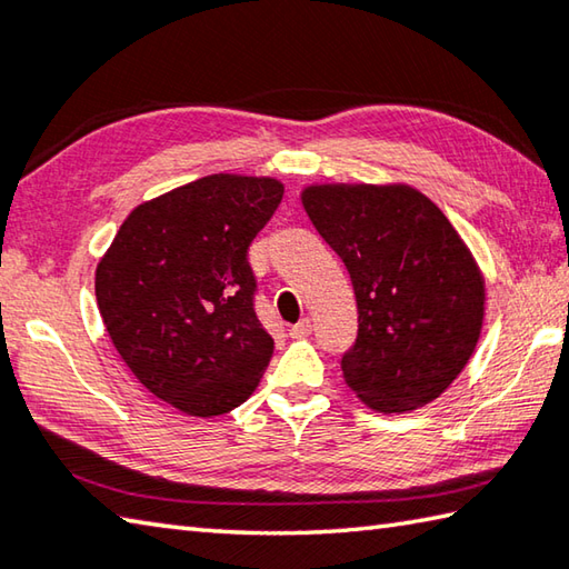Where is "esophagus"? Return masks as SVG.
Here are the masks:
<instances>
[{
    "label": "esophagus",
    "instance_id": "1",
    "mask_svg": "<svg viewBox=\"0 0 569 569\" xmlns=\"http://www.w3.org/2000/svg\"><path fill=\"white\" fill-rule=\"evenodd\" d=\"M309 335H312V319H309V317L299 319L297 325L289 329V337H292V339H302V337H309Z\"/></svg>",
    "mask_w": 569,
    "mask_h": 569
}]
</instances>
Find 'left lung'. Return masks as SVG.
I'll list each match as a JSON object with an SVG mask.
<instances>
[{"label": "left lung", "instance_id": "1", "mask_svg": "<svg viewBox=\"0 0 569 569\" xmlns=\"http://www.w3.org/2000/svg\"><path fill=\"white\" fill-rule=\"evenodd\" d=\"M302 206L357 295V341L341 357L349 389L381 413L438 399L486 312L483 274L453 224L409 186H309Z\"/></svg>", "mask_w": 569, "mask_h": 569}]
</instances>
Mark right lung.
Listing matches in <instances>:
<instances>
[{
    "instance_id": "1",
    "label": "right lung",
    "mask_w": 569,
    "mask_h": 569,
    "mask_svg": "<svg viewBox=\"0 0 569 569\" xmlns=\"http://www.w3.org/2000/svg\"><path fill=\"white\" fill-rule=\"evenodd\" d=\"M282 196L274 178L192 180L138 206L96 267V302L116 351L178 411L238 409L272 359L248 248Z\"/></svg>"
}]
</instances>
